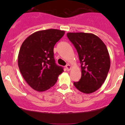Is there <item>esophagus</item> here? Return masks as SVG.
Listing matches in <instances>:
<instances>
[{
    "label": "esophagus",
    "instance_id": "1",
    "mask_svg": "<svg viewBox=\"0 0 125 125\" xmlns=\"http://www.w3.org/2000/svg\"><path fill=\"white\" fill-rule=\"evenodd\" d=\"M66 69H67V71H70L71 69V65H69V64H68L66 66Z\"/></svg>",
    "mask_w": 125,
    "mask_h": 125
}]
</instances>
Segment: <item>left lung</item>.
<instances>
[{"label": "left lung", "instance_id": "1", "mask_svg": "<svg viewBox=\"0 0 125 125\" xmlns=\"http://www.w3.org/2000/svg\"><path fill=\"white\" fill-rule=\"evenodd\" d=\"M67 36L76 49L81 64V78L74 85L83 93H92L102 86L110 70L108 49L101 39L91 33L68 32Z\"/></svg>", "mask_w": 125, "mask_h": 125}]
</instances>
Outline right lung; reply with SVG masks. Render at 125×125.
<instances>
[{"mask_svg": "<svg viewBox=\"0 0 125 125\" xmlns=\"http://www.w3.org/2000/svg\"><path fill=\"white\" fill-rule=\"evenodd\" d=\"M64 31L47 29L33 33L22 44L18 66L27 83L36 91H45L56 84L63 68L54 58V47Z\"/></svg>", "mask_w": 125, "mask_h": 125, "instance_id": "obj_1", "label": "right lung"}]
</instances>
